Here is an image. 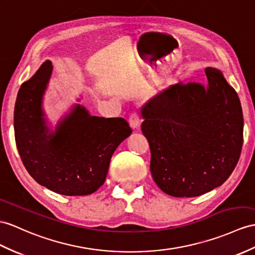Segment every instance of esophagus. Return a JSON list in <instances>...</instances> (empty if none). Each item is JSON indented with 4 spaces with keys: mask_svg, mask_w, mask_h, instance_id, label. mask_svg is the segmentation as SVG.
Here are the masks:
<instances>
[{
    "mask_svg": "<svg viewBox=\"0 0 255 255\" xmlns=\"http://www.w3.org/2000/svg\"><path fill=\"white\" fill-rule=\"evenodd\" d=\"M128 123H129V127H131L133 129H136V128H139L140 119H139L137 113H133L131 116H129Z\"/></svg>",
    "mask_w": 255,
    "mask_h": 255,
    "instance_id": "obj_1",
    "label": "esophagus"
}]
</instances>
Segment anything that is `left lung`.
<instances>
[{
	"label": "left lung",
	"instance_id": "left-lung-1",
	"mask_svg": "<svg viewBox=\"0 0 255 255\" xmlns=\"http://www.w3.org/2000/svg\"><path fill=\"white\" fill-rule=\"evenodd\" d=\"M208 84L177 83L142 106L141 131L153 181L173 197H198L231 176L244 141V115L224 74L206 68Z\"/></svg>",
	"mask_w": 255,
	"mask_h": 255
}]
</instances>
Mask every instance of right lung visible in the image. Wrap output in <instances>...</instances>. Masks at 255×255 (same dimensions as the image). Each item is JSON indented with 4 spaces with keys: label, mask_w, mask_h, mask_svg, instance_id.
Wrapping results in <instances>:
<instances>
[{
    "label": "right lung",
    "mask_w": 255,
    "mask_h": 255,
    "mask_svg": "<svg viewBox=\"0 0 255 255\" xmlns=\"http://www.w3.org/2000/svg\"><path fill=\"white\" fill-rule=\"evenodd\" d=\"M52 72V63L45 60L18 91V152L29 174L47 189L65 196L91 195L106 181L111 157L132 129L122 118L91 116L80 104L51 128L42 105Z\"/></svg>",
    "instance_id": "right-lung-1"
}]
</instances>
